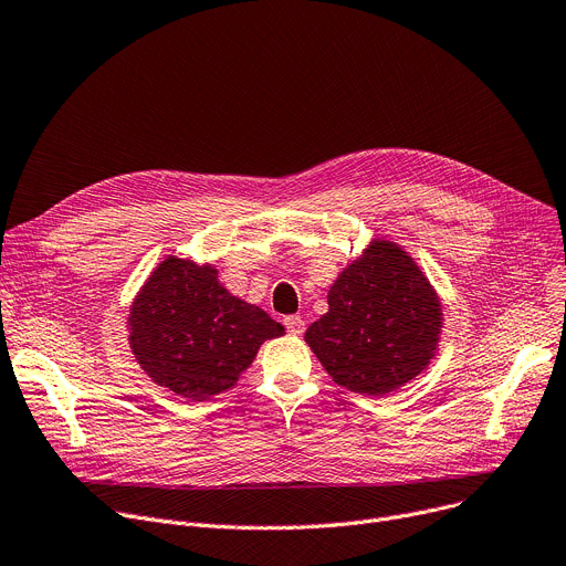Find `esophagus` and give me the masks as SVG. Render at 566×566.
Returning a JSON list of instances; mask_svg holds the SVG:
<instances>
[{
    "mask_svg": "<svg viewBox=\"0 0 566 566\" xmlns=\"http://www.w3.org/2000/svg\"><path fill=\"white\" fill-rule=\"evenodd\" d=\"M284 325L291 335H303V331H305V321L301 316H286Z\"/></svg>",
    "mask_w": 566,
    "mask_h": 566,
    "instance_id": "obj_1",
    "label": "esophagus"
}]
</instances>
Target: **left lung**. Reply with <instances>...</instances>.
<instances>
[{
  "label": "left lung",
  "instance_id": "1",
  "mask_svg": "<svg viewBox=\"0 0 566 566\" xmlns=\"http://www.w3.org/2000/svg\"><path fill=\"white\" fill-rule=\"evenodd\" d=\"M442 305L422 268L374 238L328 291V312L305 342L342 388L382 397L420 376L438 353Z\"/></svg>",
  "mask_w": 566,
  "mask_h": 566
}]
</instances>
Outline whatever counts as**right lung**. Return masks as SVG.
<instances>
[{"instance_id": "1", "label": "right lung", "mask_w": 566, "mask_h": 566, "mask_svg": "<svg viewBox=\"0 0 566 566\" xmlns=\"http://www.w3.org/2000/svg\"><path fill=\"white\" fill-rule=\"evenodd\" d=\"M137 365L160 388L190 401L231 390L265 339L284 325L231 295L213 263L167 256L148 275L128 314Z\"/></svg>"}]
</instances>
